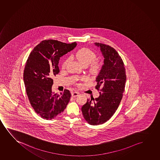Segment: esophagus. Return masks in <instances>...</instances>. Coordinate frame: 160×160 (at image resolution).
<instances>
[{
  "mask_svg": "<svg viewBox=\"0 0 160 160\" xmlns=\"http://www.w3.org/2000/svg\"><path fill=\"white\" fill-rule=\"evenodd\" d=\"M79 92H72V97H76L78 96H79Z\"/></svg>",
  "mask_w": 160,
  "mask_h": 160,
  "instance_id": "esophagus-1",
  "label": "esophagus"
}]
</instances>
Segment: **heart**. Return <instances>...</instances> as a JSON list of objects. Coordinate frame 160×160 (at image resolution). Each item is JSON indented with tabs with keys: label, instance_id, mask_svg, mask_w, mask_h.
<instances>
[{
	"label": "heart",
	"instance_id": "heart-1",
	"mask_svg": "<svg viewBox=\"0 0 160 160\" xmlns=\"http://www.w3.org/2000/svg\"><path fill=\"white\" fill-rule=\"evenodd\" d=\"M75 58L83 66L86 67L91 63L90 65V70L93 74H96L101 69V64L98 62L94 60L96 58V55L94 52L88 48H82L79 49L75 53ZM68 59L64 61L62 67L65 68L68 63Z\"/></svg>",
	"mask_w": 160,
	"mask_h": 160
}]
</instances>
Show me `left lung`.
<instances>
[{
  "instance_id": "1",
  "label": "left lung",
  "mask_w": 160,
  "mask_h": 160,
  "mask_svg": "<svg viewBox=\"0 0 160 160\" xmlns=\"http://www.w3.org/2000/svg\"><path fill=\"white\" fill-rule=\"evenodd\" d=\"M104 57L103 66L96 78V88L99 96L88 99L81 110L89 124H103L112 118L118 109L122 98L126 82V75L122 59L114 48L105 44L95 42Z\"/></svg>"
}]
</instances>
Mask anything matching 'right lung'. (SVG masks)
I'll return each mask as SVG.
<instances>
[{
    "mask_svg": "<svg viewBox=\"0 0 160 160\" xmlns=\"http://www.w3.org/2000/svg\"><path fill=\"white\" fill-rule=\"evenodd\" d=\"M77 45L75 42L66 44L55 40H44L29 56L23 73L24 85L31 105L42 118H54L63 112L70 101L69 90H64L60 95L53 92L52 78L59 73L60 57Z\"/></svg>",
    "mask_w": 160,
    "mask_h": 160,
    "instance_id": "right-lung-1",
    "label": "right lung"
}]
</instances>
